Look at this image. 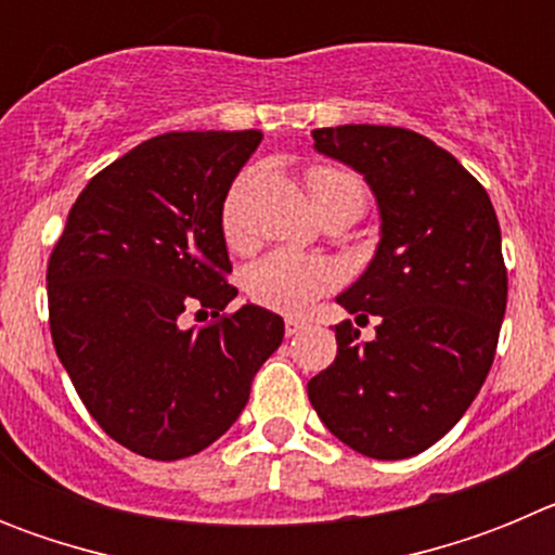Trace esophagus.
<instances>
[{"instance_id":"34e87169","label":"esophagus","mask_w":555,"mask_h":555,"mask_svg":"<svg viewBox=\"0 0 555 555\" xmlns=\"http://www.w3.org/2000/svg\"><path fill=\"white\" fill-rule=\"evenodd\" d=\"M306 331V320H297V317H288L286 320V336H297V333Z\"/></svg>"}]
</instances>
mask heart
<instances>
[{"mask_svg": "<svg viewBox=\"0 0 555 555\" xmlns=\"http://www.w3.org/2000/svg\"><path fill=\"white\" fill-rule=\"evenodd\" d=\"M308 183H311L313 197H320V194L333 189H356L364 197V189H361L358 178H352L350 171L345 169H331V166L311 169ZM222 228L230 244L244 242L242 183L230 191L228 203H224ZM333 283H336V267L331 261L317 258V255L292 253V249L269 253L267 258L253 263L244 274V288H247L249 300L281 313H302Z\"/></svg>", "mask_w": 555, "mask_h": 555, "instance_id": "b5f03b06", "label": "heart"}]
</instances>
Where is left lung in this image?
Instances as JSON below:
<instances>
[{"label": "left lung", "mask_w": 555, "mask_h": 555, "mask_svg": "<svg viewBox=\"0 0 555 555\" xmlns=\"http://www.w3.org/2000/svg\"><path fill=\"white\" fill-rule=\"evenodd\" d=\"M311 135L375 194L380 242L336 302L380 325L372 341L350 320L336 325V361L308 380V397L356 453L409 459L459 423L494 361L508 294L498 217L483 185L420 132L338 125Z\"/></svg>", "instance_id": "left-lung-1"}]
</instances>
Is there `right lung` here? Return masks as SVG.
I'll return each instance as SVG.
<instances>
[{"label":"right lung","instance_id":"right-lung-1","mask_svg":"<svg viewBox=\"0 0 555 555\" xmlns=\"http://www.w3.org/2000/svg\"><path fill=\"white\" fill-rule=\"evenodd\" d=\"M258 130L166 132L113 160L72 205L47 269L49 327L77 395L111 439L178 461L238 420L255 372L283 341L261 306L201 328L185 307L228 308L235 288L222 210Z\"/></svg>","mask_w":555,"mask_h":555}]
</instances>
